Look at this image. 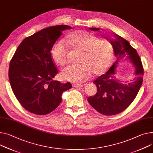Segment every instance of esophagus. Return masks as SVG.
<instances>
[{"label": "esophagus", "mask_w": 153, "mask_h": 153, "mask_svg": "<svg viewBox=\"0 0 153 153\" xmlns=\"http://www.w3.org/2000/svg\"><path fill=\"white\" fill-rule=\"evenodd\" d=\"M73 86L75 88H81L83 87V85H80V84H74Z\"/></svg>", "instance_id": "34e87169"}]
</instances>
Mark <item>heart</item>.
Returning <instances> with one entry per match:
<instances>
[{
  "instance_id": "b5f03b06",
  "label": "heart",
  "mask_w": 153,
  "mask_h": 153,
  "mask_svg": "<svg viewBox=\"0 0 153 153\" xmlns=\"http://www.w3.org/2000/svg\"><path fill=\"white\" fill-rule=\"evenodd\" d=\"M67 41L75 48L83 51L79 65H70L62 70L63 79L79 83L88 78L93 72L101 74L109 67L113 56L112 45L106 40L99 39L86 31L70 34ZM68 48L62 40L57 41L53 46L51 55L56 63L60 65L67 62Z\"/></svg>"
}]
</instances>
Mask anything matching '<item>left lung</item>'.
Instances as JSON below:
<instances>
[{"instance_id": "obj_1", "label": "left lung", "mask_w": 153, "mask_h": 153, "mask_svg": "<svg viewBox=\"0 0 153 153\" xmlns=\"http://www.w3.org/2000/svg\"><path fill=\"white\" fill-rule=\"evenodd\" d=\"M98 31L99 28H89ZM116 39H107L112 45L116 59L108 71L94 83L97 86L96 95L90 96L88 101L91 106L103 115H114L124 111L136 97L143 83V67L136 50L127 40L114 33ZM130 60L136 67V76L131 82L123 83L114 76V69L123 59Z\"/></svg>"}]
</instances>
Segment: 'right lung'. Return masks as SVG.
<instances>
[{"label": "right lung", "instance_id": "1", "mask_svg": "<svg viewBox=\"0 0 153 153\" xmlns=\"http://www.w3.org/2000/svg\"><path fill=\"white\" fill-rule=\"evenodd\" d=\"M72 27L59 25L45 28L22 41L10 62L8 77L14 94L28 111L38 115L54 111L62 93L72 88L53 78L58 69L51 49L62 31Z\"/></svg>", "mask_w": 153, "mask_h": 153}]
</instances>
